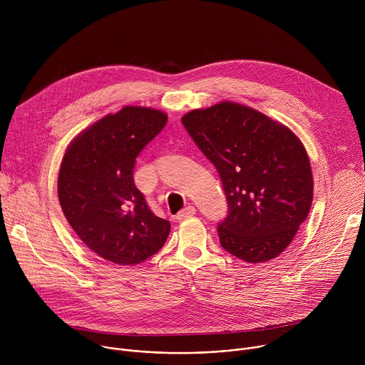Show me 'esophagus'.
<instances>
[{
	"instance_id": "esophagus-1",
	"label": "esophagus",
	"mask_w": 365,
	"mask_h": 365,
	"mask_svg": "<svg viewBox=\"0 0 365 365\" xmlns=\"http://www.w3.org/2000/svg\"><path fill=\"white\" fill-rule=\"evenodd\" d=\"M195 214H196L195 206H186L185 210H182V211L176 215V220H178V221H183V220H187V218L193 217Z\"/></svg>"
}]
</instances>
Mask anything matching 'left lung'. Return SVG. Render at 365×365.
<instances>
[{
    "instance_id": "1",
    "label": "left lung",
    "mask_w": 365,
    "mask_h": 365,
    "mask_svg": "<svg viewBox=\"0 0 365 365\" xmlns=\"http://www.w3.org/2000/svg\"><path fill=\"white\" fill-rule=\"evenodd\" d=\"M182 124L221 178L228 202V215L217 228L221 247L247 263H264L283 252L314 196L300 140L234 102L193 110Z\"/></svg>"
}]
</instances>
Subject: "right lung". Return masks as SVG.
I'll return each instance as SVG.
<instances>
[{
  "mask_svg": "<svg viewBox=\"0 0 365 365\" xmlns=\"http://www.w3.org/2000/svg\"><path fill=\"white\" fill-rule=\"evenodd\" d=\"M166 123L162 111L124 107L81 133L63 155L62 211L88 248L114 264L144 262L169 237L170 222L153 214L133 176L137 155Z\"/></svg>",
  "mask_w": 365,
  "mask_h": 365,
  "instance_id": "right-lung-1",
  "label": "right lung"
}]
</instances>
